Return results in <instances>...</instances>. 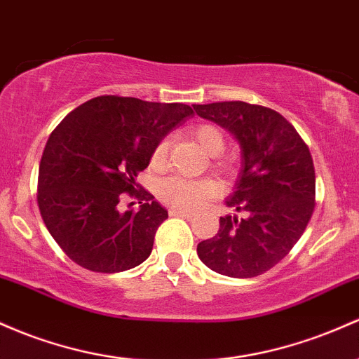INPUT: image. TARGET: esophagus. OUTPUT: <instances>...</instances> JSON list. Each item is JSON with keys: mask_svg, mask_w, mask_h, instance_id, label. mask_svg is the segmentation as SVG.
<instances>
[{"mask_svg": "<svg viewBox=\"0 0 359 359\" xmlns=\"http://www.w3.org/2000/svg\"><path fill=\"white\" fill-rule=\"evenodd\" d=\"M170 216H180V218H187V219L192 218L191 212L180 211V210H170Z\"/></svg>", "mask_w": 359, "mask_h": 359, "instance_id": "1", "label": "esophagus"}]
</instances>
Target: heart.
I'll list each match as a JSON object with an SVG mask.
<instances>
[{
    "label": "heart",
    "instance_id": "1",
    "mask_svg": "<svg viewBox=\"0 0 359 359\" xmlns=\"http://www.w3.org/2000/svg\"><path fill=\"white\" fill-rule=\"evenodd\" d=\"M191 136L194 137L196 143L199 144L201 149L208 155H218L222 153L224 147L223 135L210 124H199L191 129ZM168 153V141L161 140L156 148L153 149L151 155V167L161 168L165 165ZM219 192L218 184L212 182L210 179H201V180H191L184 179V177L172 175L161 179L156 184V196L163 204L173 208V210L180 211H196L201 206L216 198Z\"/></svg>",
    "mask_w": 359,
    "mask_h": 359
}]
</instances>
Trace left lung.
Wrapping results in <instances>:
<instances>
[{"label": "left lung", "mask_w": 359, "mask_h": 359, "mask_svg": "<svg viewBox=\"0 0 359 359\" xmlns=\"http://www.w3.org/2000/svg\"><path fill=\"white\" fill-rule=\"evenodd\" d=\"M199 117L226 129L240 144L242 167L224 201L245 218H219V230L198 245L215 273L254 278L288 255L315 206V170L309 147L281 114L247 102L192 105Z\"/></svg>", "instance_id": "8db88e82"}]
</instances>
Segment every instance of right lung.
<instances>
[{"instance_id": "add662e5", "label": "right lung", "mask_w": 359, "mask_h": 359, "mask_svg": "<svg viewBox=\"0 0 359 359\" xmlns=\"http://www.w3.org/2000/svg\"><path fill=\"white\" fill-rule=\"evenodd\" d=\"M186 104L104 95L69 112L47 140L37 203L47 230L71 261L95 273H121L149 257L168 211L136 177L175 126L192 117ZM122 191L140 199L121 213Z\"/></svg>"}]
</instances>
